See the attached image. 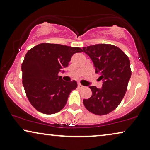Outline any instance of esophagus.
<instances>
[{
  "instance_id": "1",
  "label": "esophagus",
  "mask_w": 150,
  "mask_h": 150,
  "mask_svg": "<svg viewBox=\"0 0 150 150\" xmlns=\"http://www.w3.org/2000/svg\"><path fill=\"white\" fill-rule=\"evenodd\" d=\"M78 88H83V86H82L81 83H78Z\"/></svg>"
}]
</instances>
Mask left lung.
Returning <instances> with one entry per match:
<instances>
[{"label":"left lung","instance_id":"8db88e82","mask_svg":"<svg viewBox=\"0 0 150 150\" xmlns=\"http://www.w3.org/2000/svg\"><path fill=\"white\" fill-rule=\"evenodd\" d=\"M83 50L103 81L100 89L90 86L92 96L83 99V105L95 115L108 114L120 105L127 90L131 76L130 60L122 50L111 44H96L83 47Z\"/></svg>","mask_w":150,"mask_h":150}]
</instances>
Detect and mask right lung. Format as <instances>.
I'll return each instance as SVG.
<instances>
[{"instance_id":"add662e5","label":"right lung","mask_w":150,"mask_h":150,"mask_svg":"<svg viewBox=\"0 0 150 150\" xmlns=\"http://www.w3.org/2000/svg\"><path fill=\"white\" fill-rule=\"evenodd\" d=\"M77 52L83 50L78 47L45 43L26 53L22 64V83L28 100L39 112H59L66 105L71 91L77 88V82L63 81L58 73L68 67L71 57Z\"/></svg>"}]
</instances>
